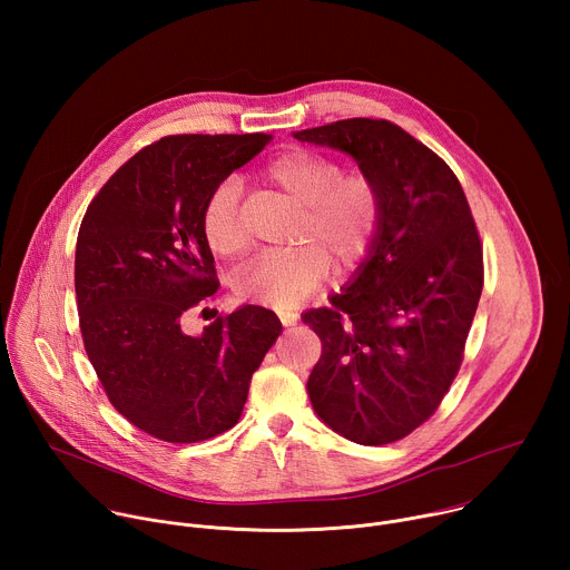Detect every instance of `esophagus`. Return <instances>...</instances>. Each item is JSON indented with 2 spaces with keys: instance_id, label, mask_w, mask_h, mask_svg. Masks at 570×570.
Masks as SVG:
<instances>
[{
  "instance_id": "esophagus-1",
  "label": "esophagus",
  "mask_w": 570,
  "mask_h": 570,
  "mask_svg": "<svg viewBox=\"0 0 570 570\" xmlns=\"http://www.w3.org/2000/svg\"><path fill=\"white\" fill-rule=\"evenodd\" d=\"M297 313H293V311H284V313H279V320H282V324L284 327H293V324L297 322Z\"/></svg>"
}]
</instances>
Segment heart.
<instances>
[{
	"instance_id": "b5f03b06",
	"label": "heart",
	"mask_w": 570,
	"mask_h": 570,
	"mask_svg": "<svg viewBox=\"0 0 570 570\" xmlns=\"http://www.w3.org/2000/svg\"><path fill=\"white\" fill-rule=\"evenodd\" d=\"M266 183L302 207L297 225L299 246L264 255L234 275V293L253 304L291 308L304 302L330 275L354 271L372 253L383 220L381 194L374 180L361 171L341 174L336 159L308 150L288 148L268 161ZM240 183L220 180L203 207V236L209 250L232 259L248 248L243 227Z\"/></svg>"
}]
</instances>
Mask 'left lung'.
Here are the masks:
<instances>
[{
    "label": "left lung",
    "mask_w": 570,
    "mask_h": 570,
    "mask_svg": "<svg viewBox=\"0 0 570 570\" xmlns=\"http://www.w3.org/2000/svg\"><path fill=\"white\" fill-rule=\"evenodd\" d=\"M352 155L381 194L383 220L352 282L304 324L322 356L306 390L338 435L381 446L422 426L449 392L482 293V246L466 196L429 146L385 119L293 132Z\"/></svg>",
    "instance_id": "8db88e82"
}]
</instances>
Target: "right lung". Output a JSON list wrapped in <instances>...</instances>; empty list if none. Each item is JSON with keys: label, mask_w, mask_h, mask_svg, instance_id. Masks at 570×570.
<instances>
[{"label": "right lung", "mask_w": 570, "mask_h": 570, "mask_svg": "<svg viewBox=\"0 0 570 570\" xmlns=\"http://www.w3.org/2000/svg\"><path fill=\"white\" fill-rule=\"evenodd\" d=\"M271 139L161 137L112 174L80 223L73 288L88 358L115 409L161 442L191 444L232 429L282 334L279 317L253 304L198 336L183 330L218 288L203 207Z\"/></svg>", "instance_id": "right-lung-1"}]
</instances>
